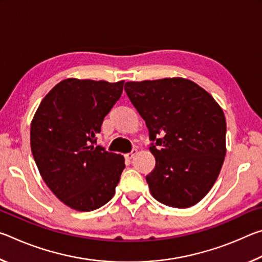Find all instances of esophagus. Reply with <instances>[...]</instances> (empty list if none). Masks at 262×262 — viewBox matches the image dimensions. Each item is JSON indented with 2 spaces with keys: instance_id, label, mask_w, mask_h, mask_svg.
I'll list each match as a JSON object with an SVG mask.
<instances>
[{
  "instance_id": "esophagus-1",
  "label": "esophagus",
  "mask_w": 262,
  "mask_h": 262,
  "mask_svg": "<svg viewBox=\"0 0 262 262\" xmlns=\"http://www.w3.org/2000/svg\"><path fill=\"white\" fill-rule=\"evenodd\" d=\"M136 152H137V149H133L130 152H128V154H126V155H125V158H126V159H128V161H130V159L135 156Z\"/></svg>"
}]
</instances>
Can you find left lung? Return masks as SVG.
Returning a JSON list of instances; mask_svg holds the SVG:
<instances>
[{
    "instance_id": "8db88e82",
    "label": "left lung",
    "mask_w": 262,
    "mask_h": 262,
    "mask_svg": "<svg viewBox=\"0 0 262 262\" xmlns=\"http://www.w3.org/2000/svg\"><path fill=\"white\" fill-rule=\"evenodd\" d=\"M125 91L155 142L156 166L145 178L150 193L168 207L196 205L227 154L223 110L205 89L181 77L127 82Z\"/></svg>"
}]
</instances>
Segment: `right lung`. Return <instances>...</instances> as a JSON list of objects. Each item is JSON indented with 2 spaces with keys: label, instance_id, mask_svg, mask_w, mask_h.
<instances>
[{
  "label": "right lung",
  "instance_id": "obj_1",
  "mask_svg": "<svg viewBox=\"0 0 262 262\" xmlns=\"http://www.w3.org/2000/svg\"><path fill=\"white\" fill-rule=\"evenodd\" d=\"M123 83L63 79L41 100L31 122V150L41 178L72 209H98L114 196L125 158L94 144Z\"/></svg>",
  "mask_w": 262,
  "mask_h": 262
}]
</instances>
